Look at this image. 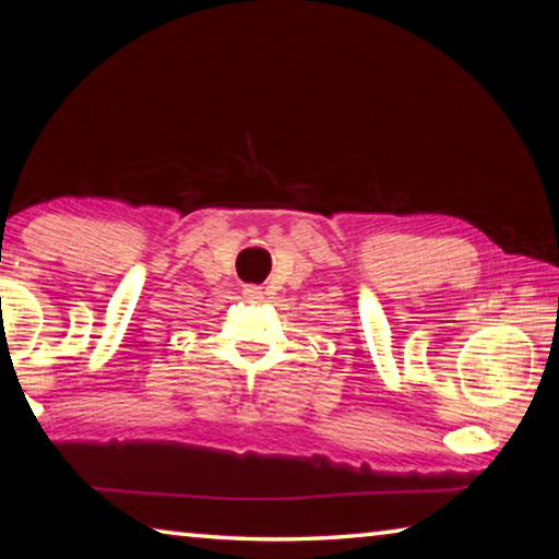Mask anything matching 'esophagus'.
Masks as SVG:
<instances>
[{
	"instance_id": "esophagus-1",
	"label": "esophagus",
	"mask_w": 559,
	"mask_h": 559,
	"mask_svg": "<svg viewBox=\"0 0 559 559\" xmlns=\"http://www.w3.org/2000/svg\"><path fill=\"white\" fill-rule=\"evenodd\" d=\"M243 296H246V300H261L263 298V290L259 286H246L243 288Z\"/></svg>"
}]
</instances>
